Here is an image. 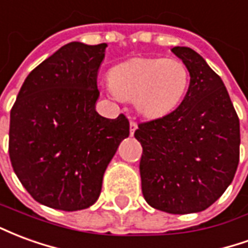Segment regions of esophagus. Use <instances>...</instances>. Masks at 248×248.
<instances>
[{
    "label": "esophagus",
    "instance_id": "1",
    "mask_svg": "<svg viewBox=\"0 0 248 248\" xmlns=\"http://www.w3.org/2000/svg\"><path fill=\"white\" fill-rule=\"evenodd\" d=\"M138 127V124L134 121H130V135H134V131Z\"/></svg>",
    "mask_w": 248,
    "mask_h": 248
}]
</instances>
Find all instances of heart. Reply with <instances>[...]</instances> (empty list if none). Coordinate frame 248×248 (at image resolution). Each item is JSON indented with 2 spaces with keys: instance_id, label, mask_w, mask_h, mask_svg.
<instances>
[{
  "instance_id": "b5f03b06",
  "label": "heart",
  "mask_w": 248,
  "mask_h": 248,
  "mask_svg": "<svg viewBox=\"0 0 248 248\" xmlns=\"http://www.w3.org/2000/svg\"><path fill=\"white\" fill-rule=\"evenodd\" d=\"M190 85V71L179 60L135 58L114 67L110 86L122 99L135 101L140 113L156 118L171 113Z\"/></svg>"
}]
</instances>
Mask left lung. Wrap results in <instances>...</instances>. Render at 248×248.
<instances>
[{
  "label": "left lung",
  "instance_id": "1",
  "mask_svg": "<svg viewBox=\"0 0 248 248\" xmlns=\"http://www.w3.org/2000/svg\"><path fill=\"white\" fill-rule=\"evenodd\" d=\"M171 51L186 63L190 85L181 105L138 124L142 192L151 207L190 214L210 207L239 163V118L220 77L190 47Z\"/></svg>",
  "mask_w": 248,
  "mask_h": 248
}]
</instances>
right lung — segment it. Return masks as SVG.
<instances>
[{"instance_id":"obj_1","label":"right lung","mask_w":248,"mask_h":248,"mask_svg":"<svg viewBox=\"0 0 248 248\" xmlns=\"http://www.w3.org/2000/svg\"><path fill=\"white\" fill-rule=\"evenodd\" d=\"M106 44L70 42L30 71L10 111L9 156L37 202L77 211L97 202L129 119L95 111Z\"/></svg>"}]
</instances>
